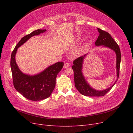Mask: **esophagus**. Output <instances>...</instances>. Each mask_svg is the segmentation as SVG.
Wrapping results in <instances>:
<instances>
[{"label":"esophagus","mask_w":133,"mask_h":133,"mask_svg":"<svg viewBox=\"0 0 133 133\" xmlns=\"http://www.w3.org/2000/svg\"><path fill=\"white\" fill-rule=\"evenodd\" d=\"M69 64H68V62H65V63L64 65V68H67V67H69Z\"/></svg>","instance_id":"esophagus-1"}]
</instances>
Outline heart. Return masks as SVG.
Here are the masks:
<instances>
[{"mask_svg":"<svg viewBox=\"0 0 133 133\" xmlns=\"http://www.w3.org/2000/svg\"><path fill=\"white\" fill-rule=\"evenodd\" d=\"M79 40V39H77V40ZM79 54V52H78V51H76V52H75V53H74V54L75 55H78V54Z\"/></svg>","mask_w":133,"mask_h":133,"instance_id":"heart-1","label":"heart"}]
</instances>
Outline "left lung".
<instances>
[{"label": "left lung", "instance_id": "8db88e82", "mask_svg": "<svg viewBox=\"0 0 133 133\" xmlns=\"http://www.w3.org/2000/svg\"><path fill=\"white\" fill-rule=\"evenodd\" d=\"M97 30L99 33V36L95 41V45L96 46H103L110 48L113 50L116 55V72L117 80L114 84L106 89L102 90H97L92 88L86 81L84 76L83 75L82 69L83 66V62L85 57L87 54H85L80 57L76 59L73 61V65L72 69L74 71V79L75 87L78 90V91L83 95L87 96H102L108 93L113 87L116 82L118 76H119L120 66L121 60V52L118 45L115 41L111 37L109 33L103 31L97 28Z\"/></svg>", "mask_w": 133, "mask_h": 133}]
</instances>
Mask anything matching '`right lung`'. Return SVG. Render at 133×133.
<instances>
[{
    "mask_svg": "<svg viewBox=\"0 0 133 133\" xmlns=\"http://www.w3.org/2000/svg\"><path fill=\"white\" fill-rule=\"evenodd\" d=\"M46 31L37 30L26 35L21 39L11 54L10 64L14 87L25 98L32 101H40L50 96L55 86L57 76L64 66V62L55 63L41 73L30 75L20 70L16 61V54L17 49L30 38Z\"/></svg>",
    "mask_w": 133,
    "mask_h": 133,
    "instance_id": "obj_1",
    "label": "right lung"
}]
</instances>
